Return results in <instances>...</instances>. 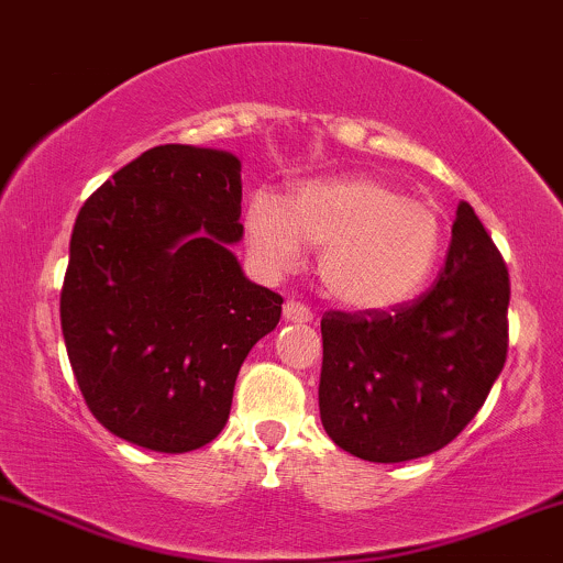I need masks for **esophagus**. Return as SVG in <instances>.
<instances>
[{"mask_svg":"<svg viewBox=\"0 0 563 563\" xmlns=\"http://www.w3.org/2000/svg\"><path fill=\"white\" fill-rule=\"evenodd\" d=\"M283 318L288 320V323H310L312 320V312L307 310L305 305H299V301H286L283 305Z\"/></svg>","mask_w":563,"mask_h":563,"instance_id":"obj_1","label":"esophagus"}]
</instances>
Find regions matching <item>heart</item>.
<instances>
[{"instance_id":"heart-1","label":"heart","mask_w":563,"mask_h":563,"mask_svg":"<svg viewBox=\"0 0 563 563\" xmlns=\"http://www.w3.org/2000/svg\"><path fill=\"white\" fill-rule=\"evenodd\" d=\"M245 245L258 272H294L305 245L318 251V280L333 305L385 312L428 286L446 245L441 208L379 176L299 184L286 200L256 191L243 213Z\"/></svg>"}]
</instances>
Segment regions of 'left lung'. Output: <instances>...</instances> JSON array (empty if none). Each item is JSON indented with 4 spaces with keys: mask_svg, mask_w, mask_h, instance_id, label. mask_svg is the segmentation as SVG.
Returning a JSON list of instances; mask_svg holds the SVG:
<instances>
[{
    "mask_svg": "<svg viewBox=\"0 0 563 563\" xmlns=\"http://www.w3.org/2000/svg\"><path fill=\"white\" fill-rule=\"evenodd\" d=\"M510 280L467 202L456 206L441 280L390 312H329L320 422L339 449L406 462L454 441L484 406L508 352Z\"/></svg>",
    "mask_w": 563,
    "mask_h": 563,
    "instance_id": "1",
    "label": "left lung"
}]
</instances>
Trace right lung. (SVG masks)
I'll list each match as a JSON object with an SVG mask.
<instances>
[{
    "instance_id": "right-lung-1",
    "label": "right lung",
    "mask_w": 563,
    "mask_h": 563,
    "mask_svg": "<svg viewBox=\"0 0 563 563\" xmlns=\"http://www.w3.org/2000/svg\"><path fill=\"white\" fill-rule=\"evenodd\" d=\"M243 178L232 152L154 146L79 211L60 329L85 404L122 441L184 454L211 443L238 372L283 299L232 245Z\"/></svg>"
}]
</instances>
